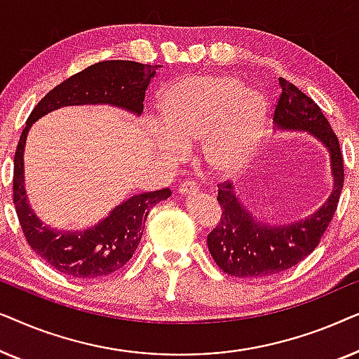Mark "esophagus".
I'll return each instance as SVG.
<instances>
[{
    "mask_svg": "<svg viewBox=\"0 0 359 359\" xmlns=\"http://www.w3.org/2000/svg\"><path fill=\"white\" fill-rule=\"evenodd\" d=\"M180 194H184V196H189V194H196L198 193V184L194 183V181H183V183L180 184Z\"/></svg>",
    "mask_w": 359,
    "mask_h": 359,
    "instance_id": "1",
    "label": "esophagus"
}]
</instances>
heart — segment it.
Returning a JSON list of instances; mask_svg holds the SVG:
<instances>
[{
	"label": "heart",
	"mask_w": 359,
	"mask_h": 359,
	"mask_svg": "<svg viewBox=\"0 0 359 359\" xmlns=\"http://www.w3.org/2000/svg\"><path fill=\"white\" fill-rule=\"evenodd\" d=\"M158 124L151 140L163 155L178 156L183 147L203 140L201 156L217 175L245 166L262 139L268 102L262 93L230 75L180 78L156 97Z\"/></svg>",
	"instance_id": "obj_1"
}]
</instances>
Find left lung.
Returning a JSON list of instances; mask_svg holds the SVG:
<instances>
[{
	"label": "left lung",
	"instance_id": "8db88e82",
	"mask_svg": "<svg viewBox=\"0 0 359 359\" xmlns=\"http://www.w3.org/2000/svg\"><path fill=\"white\" fill-rule=\"evenodd\" d=\"M281 95L274 106L273 121L281 129L307 130L323 142L332 155L335 188L325 204L297 224L271 227L255 220L242 208L232 183H219L217 201L222 209L219 224L208 235V247L224 273L237 278H264L296 266L311 255L332 222L340 199L345 170L340 142L317 102L279 78Z\"/></svg>",
	"mask_w": 359,
	"mask_h": 359
}]
</instances>
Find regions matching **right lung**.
Returning a JSON list of instances; mask_svg holds the SVG:
<instances>
[{
	"instance_id": "right-lung-1",
	"label": "right lung",
	"mask_w": 359,
	"mask_h": 359,
	"mask_svg": "<svg viewBox=\"0 0 359 359\" xmlns=\"http://www.w3.org/2000/svg\"><path fill=\"white\" fill-rule=\"evenodd\" d=\"M158 65L104 60L90 65L47 93L27 117L14 154L13 201L22 233L31 248L53 269L72 278H100L121 269L140 243L150 209L170 198L168 188L132 196L95 227L60 232L43 225L32 212L24 191V145L39 117L63 106L112 104L134 114L144 111L145 90Z\"/></svg>"
}]
</instances>
